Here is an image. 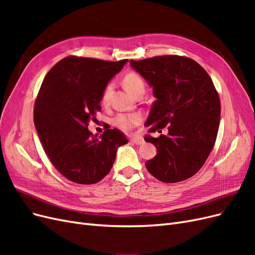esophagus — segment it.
I'll use <instances>...</instances> for the list:
<instances>
[{"label":"esophagus","mask_w":255,"mask_h":255,"mask_svg":"<svg viewBox=\"0 0 255 255\" xmlns=\"http://www.w3.org/2000/svg\"><path fill=\"white\" fill-rule=\"evenodd\" d=\"M129 141L132 143H135V144H141L143 143V139L142 137H139V136H132L129 138Z\"/></svg>","instance_id":"34e87169"}]
</instances>
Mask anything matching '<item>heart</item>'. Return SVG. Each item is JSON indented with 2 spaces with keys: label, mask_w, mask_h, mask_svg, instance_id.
<instances>
[{
  "label": "heart",
  "mask_w": 255,
  "mask_h": 255,
  "mask_svg": "<svg viewBox=\"0 0 255 255\" xmlns=\"http://www.w3.org/2000/svg\"><path fill=\"white\" fill-rule=\"evenodd\" d=\"M123 85H125V87L127 88V90L129 92V94H132L133 96H135L137 92L139 91H144L143 80L137 73H134V72H130L125 75V78H123ZM112 89H113V86L110 84L107 85L105 89L103 90L101 102L105 106L109 105L110 103ZM141 120H142L141 115L138 113L119 114L114 118L113 123L115 127H117L118 128L128 132V130H130L133 128L139 125Z\"/></svg>",
  "instance_id": "heart-1"
}]
</instances>
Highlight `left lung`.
Returning <instances> with one entry per match:
<instances>
[{
    "instance_id": "obj_1",
    "label": "left lung",
    "mask_w": 255,
    "mask_h": 255,
    "mask_svg": "<svg viewBox=\"0 0 255 255\" xmlns=\"http://www.w3.org/2000/svg\"><path fill=\"white\" fill-rule=\"evenodd\" d=\"M153 88L156 98L144 140L157 149L145 167L157 180L175 183L189 179L203 166L215 144L220 123V100L213 81L194 59L165 55L129 60Z\"/></svg>"
}]
</instances>
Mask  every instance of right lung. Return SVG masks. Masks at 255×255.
Returning <instances> with one entry per match:
<instances>
[{
  "mask_svg": "<svg viewBox=\"0 0 255 255\" xmlns=\"http://www.w3.org/2000/svg\"><path fill=\"white\" fill-rule=\"evenodd\" d=\"M127 63L69 56L45 75L34 123L52 165L66 179L85 185L101 181L111 171L119 146L128 143L118 128L109 126L100 137L88 129L101 110L103 90Z\"/></svg>",
  "mask_w": 255,
  "mask_h": 255,
  "instance_id": "1",
  "label": "right lung"
}]
</instances>
